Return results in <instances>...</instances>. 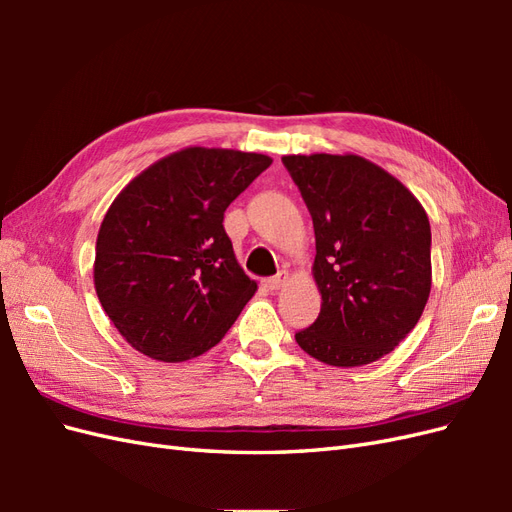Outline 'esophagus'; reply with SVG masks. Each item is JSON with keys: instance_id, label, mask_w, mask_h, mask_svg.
I'll use <instances>...</instances> for the list:
<instances>
[{"instance_id": "1", "label": "esophagus", "mask_w": 512, "mask_h": 512, "mask_svg": "<svg viewBox=\"0 0 512 512\" xmlns=\"http://www.w3.org/2000/svg\"><path fill=\"white\" fill-rule=\"evenodd\" d=\"M286 282H288V271H280L277 275L269 277V280H265V288L267 290H280Z\"/></svg>"}]
</instances>
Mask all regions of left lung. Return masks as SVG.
Segmentation results:
<instances>
[{
  "label": "left lung",
  "instance_id": "1",
  "mask_svg": "<svg viewBox=\"0 0 512 512\" xmlns=\"http://www.w3.org/2000/svg\"><path fill=\"white\" fill-rule=\"evenodd\" d=\"M314 222L320 314L294 335L314 359L359 367L416 327L431 290V228L414 194L359 156H284Z\"/></svg>",
  "mask_w": 512,
  "mask_h": 512
}]
</instances>
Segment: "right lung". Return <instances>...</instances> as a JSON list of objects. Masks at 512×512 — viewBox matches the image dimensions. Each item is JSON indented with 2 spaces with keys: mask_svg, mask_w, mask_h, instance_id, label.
<instances>
[{
  "mask_svg": "<svg viewBox=\"0 0 512 512\" xmlns=\"http://www.w3.org/2000/svg\"><path fill=\"white\" fill-rule=\"evenodd\" d=\"M271 162L188 147L151 164L113 200L98 232L94 284L132 348L181 363L220 344L256 292L232 252L224 211Z\"/></svg>",
  "mask_w": 512,
  "mask_h": 512,
  "instance_id": "1",
  "label": "right lung"
}]
</instances>
